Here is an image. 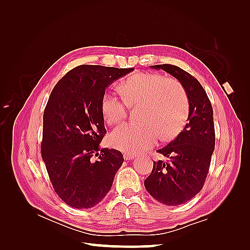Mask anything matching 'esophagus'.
<instances>
[{
  "mask_svg": "<svg viewBox=\"0 0 250 250\" xmlns=\"http://www.w3.org/2000/svg\"><path fill=\"white\" fill-rule=\"evenodd\" d=\"M123 156H124V160H126V161H129V160H132V158L134 157V153L125 152V153L123 154Z\"/></svg>",
  "mask_w": 250,
  "mask_h": 250,
  "instance_id": "34e87169",
  "label": "esophagus"
}]
</instances>
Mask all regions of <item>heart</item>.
<instances>
[{
	"label": "heart",
	"mask_w": 250,
	"mask_h": 250,
	"mask_svg": "<svg viewBox=\"0 0 250 250\" xmlns=\"http://www.w3.org/2000/svg\"><path fill=\"white\" fill-rule=\"evenodd\" d=\"M121 96L106 92L101 100L105 122L118 124L127 116L128 106L139 107L140 123L118 126L108 144L125 152H140L152 147L158 137L171 141L185 129L190 117V100L181 83L156 73H135L121 82Z\"/></svg>",
	"instance_id": "b5f03b06"
}]
</instances>
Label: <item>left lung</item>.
<instances>
[{
  "instance_id": "8db88e82",
  "label": "left lung",
  "mask_w": 250,
  "mask_h": 250,
  "mask_svg": "<svg viewBox=\"0 0 250 250\" xmlns=\"http://www.w3.org/2000/svg\"><path fill=\"white\" fill-rule=\"evenodd\" d=\"M175 77L190 100L188 123L175 140L157 150L167 161L153 162V169L144 181L147 192L166 206L175 207L197 195L208 176L215 149L213 107L199 81L191 74L172 64H156Z\"/></svg>"
}]
</instances>
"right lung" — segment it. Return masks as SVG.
Listing matches in <instances>:
<instances>
[{
    "instance_id": "right-lung-1",
    "label": "right lung",
    "mask_w": 250,
    "mask_h": 250,
    "mask_svg": "<svg viewBox=\"0 0 250 250\" xmlns=\"http://www.w3.org/2000/svg\"><path fill=\"white\" fill-rule=\"evenodd\" d=\"M133 70L78 65L52 90L41 152L53 188L67 206L90 208L110 190L124 158L116 149L99 147L106 133L101 100L111 82Z\"/></svg>"
}]
</instances>
